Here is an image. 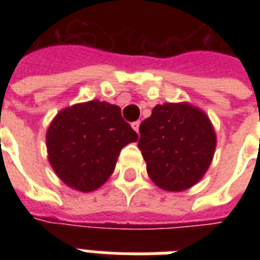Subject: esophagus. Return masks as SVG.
<instances>
[{
    "label": "esophagus",
    "mask_w": 260,
    "mask_h": 260,
    "mask_svg": "<svg viewBox=\"0 0 260 260\" xmlns=\"http://www.w3.org/2000/svg\"><path fill=\"white\" fill-rule=\"evenodd\" d=\"M132 128H134V129L136 131V132H138V134H139V128H140V121L132 122Z\"/></svg>",
    "instance_id": "obj_1"
}]
</instances>
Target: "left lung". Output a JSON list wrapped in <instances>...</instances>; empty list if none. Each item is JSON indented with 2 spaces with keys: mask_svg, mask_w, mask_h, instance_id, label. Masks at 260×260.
<instances>
[{
  "mask_svg": "<svg viewBox=\"0 0 260 260\" xmlns=\"http://www.w3.org/2000/svg\"><path fill=\"white\" fill-rule=\"evenodd\" d=\"M139 148L156 186L182 191L196 185L209 169L216 134L209 117L187 102L163 104L140 124Z\"/></svg>",
  "mask_w": 260,
  "mask_h": 260,
  "instance_id": "8db88e82",
  "label": "left lung"
}]
</instances>
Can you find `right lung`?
<instances>
[{
  "label": "right lung",
  "mask_w": 260,
  "mask_h": 260,
  "mask_svg": "<svg viewBox=\"0 0 260 260\" xmlns=\"http://www.w3.org/2000/svg\"><path fill=\"white\" fill-rule=\"evenodd\" d=\"M138 139L117 105L93 100L55 116L46 136L48 160L67 186L87 193L108 181L122 147Z\"/></svg>",
  "instance_id": "obj_1"
}]
</instances>
